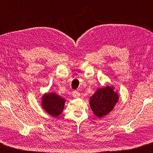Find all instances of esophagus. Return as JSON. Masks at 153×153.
<instances>
[{"label":"esophagus","mask_w":153,"mask_h":153,"mask_svg":"<svg viewBox=\"0 0 153 153\" xmlns=\"http://www.w3.org/2000/svg\"><path fill=\"white\" fill-rule=\"evenodd\" d=\"M72 96H73L74 98H79L80 96H81V94H80L79 91H73V93H72Z\"/></svg>","instance_id":"esophagus-1"}]
</instances>
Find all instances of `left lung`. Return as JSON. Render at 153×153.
I'll return each instance as SVG.
<instances>
[{
  "mask_svg": "<svg viewBox=\"0 0 153 153\" xmlns=\"http://www.w3.org/2000/svg\"><path fill=\"white\" fill-rule=\"evenodd\" d=\"M119 94L114 86H105L97 89L89 97V105L97 118H102L111 112L118 103Z\"/></svg>",
  "mask_w": 153,
  "mask_h": 153,
  "instance_id": "1",
  "label": "left lung"
}]
</instances>
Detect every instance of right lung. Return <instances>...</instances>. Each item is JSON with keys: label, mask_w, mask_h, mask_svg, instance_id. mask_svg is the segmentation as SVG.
<instances>
[{"label": "right lung", "mask_w": 153, "mask_h": 153, "mask_svg": "<svg viewBox=\"0 0 153 153\" xmlns=\"http://www.w3.org/2000/svg\"><path fill=\"white\" fill-rule=\"evenodd\" d=\"M66 100L55 92H48L41 97V106L47 114L57 117L62 114L64 108Z\"/></svg>", "instance_id": "1"}]
</instances>
